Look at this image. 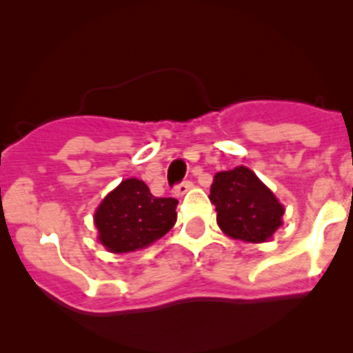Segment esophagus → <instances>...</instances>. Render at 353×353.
I'll return each mask as SVG.
<instances>
[{
    "label": "esophagus",
    "instance_id": "obj_1",
    "mask_svg": "<svg viewBox=\"0 0 353 353\" xmlns=\"http://www.w3.org/2000/svg\"><path fill=\"white\" fill-rule=\"evenodd\" d=\"M192 187H194V183L192 182H182V183H179V185L174 187V196H183V194H187V192L191 191Z\"/></svg>",
    "mask_w": 353,
    "mask_h": 353
}]
</instances>
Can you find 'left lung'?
Returning a JSON list of instances; mask_svg holds the SVG:
<instances>
[{
	"mask_svg": "<svg viewBox=\"0 0 353 353\" xmlns=\"http://www.w3.org/2000/svg\"><path fill=\"white\" fill-rule=\"evenodd\" d=\"M210 201L217 212V226L230 239L261 244L283 226L285 207L248 166L215 173Z\"/></svg>",
	"mask_w": 353,
	"mask_h": 353,
	"instance_id": "obj_1",
	"label": "left lung"
}]
</instances>
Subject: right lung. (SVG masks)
Returning a JSON list of instances; mask_svg holds the SVG:
<instances>
[{
  "mask_svg": "<svg viewBox=\"0 0 353 353\" xmlns=\"http://www.w3.org/2000/svg\"><path fill=\"white\" fill-rule=\"evenodd\" d=\"M174 198H157L139 179L121 180L93 214L97 240L114 254L146 249L176 223Z\"/></svg>",
  "mask_w": 353,
  "mask_h": 353,
  "instance_id": "obj_1",
  "label": "right lung"
}]
</instances>
